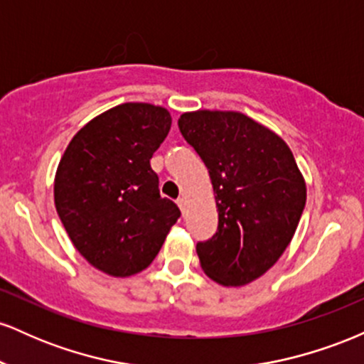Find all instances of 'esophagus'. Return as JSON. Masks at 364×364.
<instances>
[{"label":"esophagus","instance_id":"obj_1","mask_svg":"<svg viewBox=\"0 0 364 364\" xmlns=\"http://www.w3.org/2000/svg\"><path fill=\"white\" fill-rule=\"evenodd\" d=\"M176 203H178V207H179V208H181V210H183V212H185V207H186V200H185V198H183V196H179V198L176 200Z\"/></svg>","mask_w":364,"mask_h":364}]
</instances>
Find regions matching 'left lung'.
<instances>
[{"mask_svg":"<svg viewBox=\"0 0 364 364\" xmlns=\"http://www.w3.org/2000/svg\"><path fill=\"white\" fill-rule=\"evenodd\" d=\"M178 127L208 168L219 212L215 235L196 245L200 267L224 287L257 281L286 252L306 203L289 145L237 111L183 112Z\"/></svg>","mask_w":364,"mask_h":364,"instance_id":"obj_1","label":"left lung"}]
</instances>
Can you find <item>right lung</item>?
<instances>
[{"mask_svg": "<svg viewBox=\"0 0 364 364\" xmlns=\"http://www.w3.org/2000/svg\"><path fill=\"white\" fill-rule=\"evenodd\" d=\"M171 123L162 106L119 104L78 129L58 164V215L82 257L112 277L147 269L181 214L150 168Z\"/></svg>", "mask_w": 364, "mask_h": 364, "instance_id": "right-lung-1", "label": "right lung"}]
</instances>
